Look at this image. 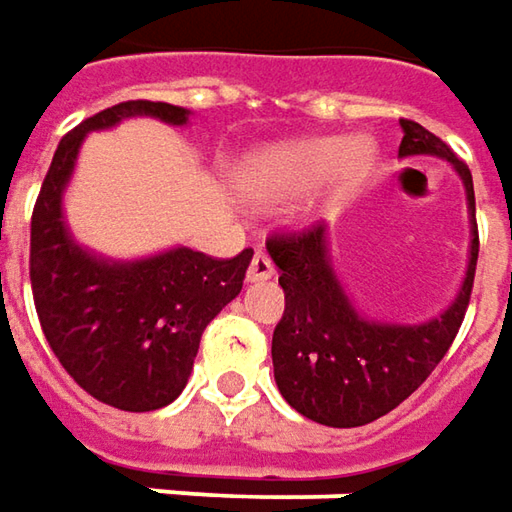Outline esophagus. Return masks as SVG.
<instances>
[{"label":"esophagus","mask_w":512,"mask_h":512,"mask_svg":"<svg viewBox=\"0 0 512 512\" xmlns=\"http://www.w3.org/2000/svg\"><path fill=\"white\" fill-rule=\"evenodd\" d=\"M249 283H260V280H272L275 278V266H272V260L263 255V252H257L252 257V263H249Z\"/></svg>","instance_id":"1"}]
</instances>
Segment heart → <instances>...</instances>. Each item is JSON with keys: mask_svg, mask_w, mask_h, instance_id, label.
<instances>
[{"mask_svg": "<svg viewBox=\"0 0 512 512\" xmlns=\"http://www.w3.org/2000/svg\"><path fill=\"white\" fill-rule=\"evenodd\" d=\"M375 166V143L369 137L321 134L263 148L243 168V191L252 203H286L329 183L332 197H346L364 183Z\"/></svg>", "mask_w": 512, "mask_h": 512, "instance_id": "heart-1", "label": "heart"}]
</instances>
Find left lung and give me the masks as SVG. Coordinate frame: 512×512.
I'll return each instance as SVG.
<instances>
[{
    "instance_id": "1",
    "label": "left lung",
    "mask_w": 512,
    "mask_h": 512,
    "mask_svg": "<svg viewBox=\"0 0 512 512\" xmlns=\"http://www.w3.org/2000/svg\"><path fill=\"white\" fill-rule=\"evenodd\" d=\"M401 131V160L438 157L450 163L467 194V272L444 312L421 323L378 321L358 312L332 266L326 226L266 243L286 295L272 335L275 381L289 407L326 427H364L410 398L447 355L470 303L478 260L473 174L424 125L401 120Z\"/></svg>"
}]
</instances>
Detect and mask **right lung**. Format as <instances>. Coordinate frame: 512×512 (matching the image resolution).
I'll return each instance as SVG.
<instances>
[{
    "instance_id": "right-lung-1",
    "label": "right lung",
    "mask_w": 512,
    "mask_h": 512,
    "mask_svg": "<svg viewBox=\"0 0 512 512\" xmlns=\"http://www.w3.org/2000/svg\"><path fill=\"white\" fill-rule=\"evenodd\" d=\"M131 117L186 128L191 111L168 102H120L59 140L31 220V286L42 332L65 372L108 407L148 412L186 389L203 329L240 295L255 252L214 260L171 246L117 260L77 243L65 220V189L79 148L91 131Z\"/></svg>"
}]
</instances>
